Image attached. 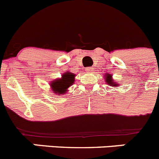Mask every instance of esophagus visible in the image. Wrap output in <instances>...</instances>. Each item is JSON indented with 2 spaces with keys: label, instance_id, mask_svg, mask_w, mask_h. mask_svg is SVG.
I'll list each match as a JSON object with an SVG mask.
<instances>
[{
  "label": "esophagus",
  "instance_id": "34e87169",
  "mask_svg": "<svg viewBox=\"0 0 159 159\" xmlns=\"http://www.w3.org/2000/svg\"><path fill=\"white\" fill-rule=\"evenodd\" d=\"M86 71L88 73H92L93 71V66H91V67H88L86 69Z\"/></svg>",
  "mask_w": 159,
  "mask_h": 159
}]
</instances>
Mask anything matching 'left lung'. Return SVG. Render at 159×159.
<instances>
[{"label":"left lung","instance_id":"8db88e82","mask_svg":"<svg viewBox=\"0 0 159 159\" xmlns=\"http://www.w3.org/2000/svg\"><path fill=\"white\" fill-rule=\"evenodd\" d=\"M107 78H105V81H106V82L107 83V84H109L110 85H111V86H116V85H118V84H115V82H114V80L112 79V76H111V75H106Z\"/></svg>","mask_w":159,"mask_h":159}]
</instances>
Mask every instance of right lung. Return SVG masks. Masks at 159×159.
Instances as JSON below:
<instances>
[{"mask_svg":"<svg viewBox=\"0 0 159 159\" xmlns=\"http://www.w3.org/2000/svg\"><path fill=\"white\" fill-rule=\"evenodd\" d=\"M75 75L71 72H66L61 78H57L50 83L52 89L56 94L63 95L66 93L67 89L75 83Z\"/></svg>","mask_w":159,"mask_h":159,"instance_id":"add662e5","label":"right lung"}]
</instances>
